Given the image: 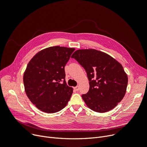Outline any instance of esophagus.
Here are the masks:
<instances>
[{"instance_id":"esophagus-1","label":"esophagus","mask_w":147,"mask_h":147,"mask_svg":"<svg viewBox=\"0 0 147 147\" xmlns=\"http://www.w3.org/2000/svg\"><path fill=\"white\" fill-rule=\"evenodd\" d=\"M74 90H76V91H79L80 88H79V87H78V86H76V87H74Z\"/></svg>"}]
</instances>
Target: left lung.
I'll return each mask as SVG.
<instances>
[{"label":"left lung","instance_id":"8db88e82","mask_svg":"<svg viewBox=\"0 0 147 147\" xmlns=\"http://www.w3.org/2000/svg\"><path fill=\"white\" fill-rule=\"evenodd\" d=\"M72 58L84 68L90 88L82 98L97 113H106L120 102L126 92L127 75L122 65L108 54L94 49L75 51Z\"/></svg>","mask_w":147,"mask_h":147}]
</instances>
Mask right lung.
I'll return each instance as SVG.
<instances>
[{"instance_id": "add662e5", "label": "right lung", "mask_w": 147, "mask_h": 147, "mask_svg": "<svg viewBox=\"0 0 147 147\" xmlns=\"http://www.w3.org/2000/svg\"><path fill=\"white\" fill-rule=\"evenodd\" d=\"M75 50L48 47L36 53L27 64L23 75L25 92L39 110L52 114L67 105L73 88L66 83L65 66Z\"/></svg>"}]
</instances>
